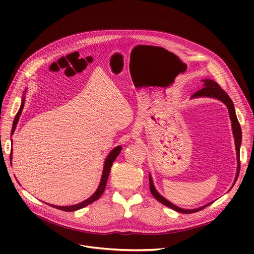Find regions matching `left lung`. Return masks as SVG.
I'll return each mask as SVG.
<instances>
[{
	"mask_svg": "<svg viewBox=\"0 0 254 254\" xmlns=\"http://www.w3.org/2000/svg\"><path fill=\"white\" fill-rule=\"evenodd\" d=\"M203 84H202V88L199 89L197 92H195L192 95V98L194 97H212V98H216L219 99L220 101H222L228 108V113H229V117L231 120V126H232V131H233V136H234V141H235V149H236V156H237V172H236V176H235V180L234 183L235 184L236 180L238 178L239 175V171H240V146H241V139H242V133H241V127L239 125V122L237 120L236 114H235V108H234V104L231 100V98L229 97V95L219 86V84L211 80V79H204L202 80ZM150 190L151 193L153 194V196L162 204H164L165 206L180 212V213H184V214H190V213H195L198 212L202 209H204L205 207L209 206L211 203H208L207 205H204L202 207H199L197 209H183L180 208L176 205H174L173 203H171L170 201H168L167 199H165L162 195H160V193L156 190L154 183H153V179L152 176L150 175Z\"/></svg>",
	"mask_w": 254,
	"mask_h": 254,
	"instance_id": "1",
	"label": "left lung"
}]
</instances>
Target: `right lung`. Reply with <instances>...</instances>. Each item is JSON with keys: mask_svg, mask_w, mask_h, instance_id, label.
<instances>
[{"mask_svg": "<svg viewBox=\"0 0 254 254\" xmlns=\"http://www.w3.org/2000/svg\"><path fill=\"white\" fill-rule=\"evenodd\" d=\"M24 103H25V97H23L22 99V103H21V107L20 110L18 112V114L16 115L15 117V120H14V123H13V127H12V131L11 133L13 134L14 131H15V128L17 127V124H18V121L20 119V116L22 114V110L24 107ZM122 147L119 146L117 148H115L110 154H108V156L106 157L105 161H104V166H103V171H102V176H101V180H100V183H99V186L97 188V190L95 191V193L89 197L88 199L82 201L81 203H78V204H75V205H71V206H57V205H50L54 208H57L59 210H62V211H66V212H71V211H75V210H78V209H81L89 204H91L92 202L96 201L97 199H99V197L102 195V193L104 192V189H105V186H106V182H107V179H108V176H110V172H111V168L113 166V163L115 162V160L117 159V157L119 156V154L121 153L122 151ZM12 159V153H11V156H10V160Z\"/></svg>", "mask_w": 254, "mask_h": 254, "instance_id": "obj_1", "label": "right lung"}]
</instances>
